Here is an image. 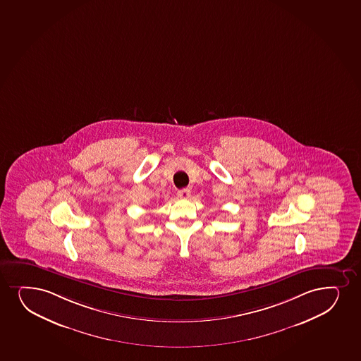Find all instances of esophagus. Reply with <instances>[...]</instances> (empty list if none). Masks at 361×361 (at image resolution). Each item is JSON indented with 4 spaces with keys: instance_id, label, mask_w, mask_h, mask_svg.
Listing matches in <instances>:
<instances>
[{
    "instance_id": "1",
    "label": "esophagus",
    "mask_w": 361,
    "mask_h": 361,
    "mask_svg": "<svg viewBox=\"0 0 361 361\" xmlns=\"http://www.w3.org/2000/svg\"><path fill=\"white\" fill-rule=\"evenodd\" d=\"M178 195L180 198H183V200H187V198H190L191 191H190L188 188H183V190H180V191L178 192Z\"/></svg>"
}]
</instances>
